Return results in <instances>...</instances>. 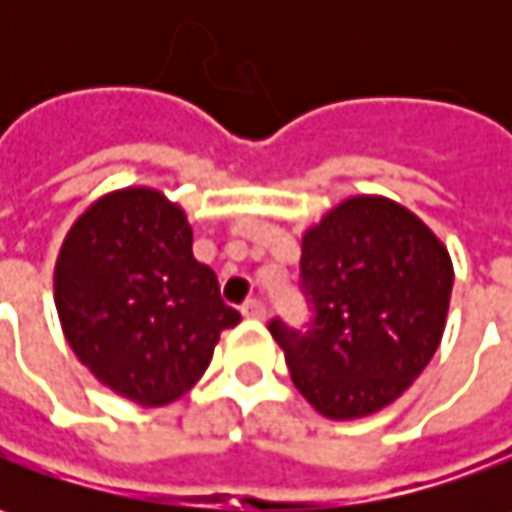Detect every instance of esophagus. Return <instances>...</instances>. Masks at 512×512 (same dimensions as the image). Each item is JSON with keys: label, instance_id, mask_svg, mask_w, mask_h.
<instances>
[{"label": "esophagus", "instance_id": "34e87169", "mask_svg": "<svg viewBox=\"0 0 512 512\" xmlns=\"http://www.w3.org/2000/svg\"><path fill=\"white\" fill-rule=\"evenodd\" d=\"M242 313H245V319H256V322H262L267 316V307L265 302H259V299H250L242 305Z\"/></svg>", "mask_w": 512, "mask_h": 512}]
</instances>
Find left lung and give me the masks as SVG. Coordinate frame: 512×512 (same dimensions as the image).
Listing matches in <instances>:
<instances>
[{
    "label": "left lung",
    "instance_id": "left-lung-1",
    "mask_svg": "<svg viewBox=\"0 0 512 512\" xmlns=\"http://www.w3.org/2000/svg\"><path fill=\"white\" fill-rule=\"evenodd\" d=\"M302 290L313 322L270 333L296 390L327 419H362L396 402L442 342L453 262L407 207L353 196L302 236Z\"/></svg>",
    "mask_w": 512,
    "mask_h": 512
}]
</instances>
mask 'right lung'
<instances>
[{
    "instance_id": "add662e5",
    "label": "right lung",
    "mask_w": 512,
    "mask_h": 512,
    "mask_svg": "<svg viewBox=\"0 0 512 512\" xmlns=\"http://www.w3.org/2000/svg\"><path fill=\"white\" fill-rule=\"evenodd\" d=\"M53 299L76 359L142 407L190 390L219 333L242 322L216 273L193 259L185 210L153 187L113 190L73 222Z\"/></svg>"
}]
</instances>
